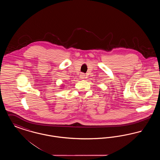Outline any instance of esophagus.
I'll list each match as a JSON object with an SVG mask.
<instances>
[{"instance_id":"obj_1","label":"esophagus","mask_w":160,"mask_h":160,"mask_svg":"<svg viewBox=\"0 0 160 160\" xmlns=\"http://www.w3.org/2000/svg\"><path fill=\"white\" fill-rule=\"evenodd\" d=\"M85 77H86V76H85V74H83V73H82V74L80 75V78L81 79H84V78H85Z\"/></svg>"}]
</instances>
